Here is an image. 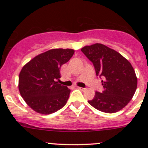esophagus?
<instances>
[{"label":"esophagus","instance_id":"esophagus-1","mask_svg":"<svg viewBox=\"0 0 148 148\" xmlns=\"http://www.w3.org/2000/svg\"><path fill=\"white\" fill-rule=\"evenodd\" d=\"M78 88H79V90H82V91H84L85 90H86V88H81V87H78Z\"/></svg>","mask_w":148,"mask_h":148}]
</instances>
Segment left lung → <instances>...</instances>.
I'll use <instances>...</instances> for the list:
<instances>
[{"label":"left lung","instance_id":"obj_1","mask_svg":"<svg viewBox=\"0 0 148 148\" xmlns=\"http://www.w3.org/2000/svg\"><path fill=\"white\" fill-rule=\"evenodd\" d=\"M81 51L92 62L97 76L103 79L102 92H96L88 103L107 113L118 112L127 106L137 88V78L130 62L102 44L86 46Z\"/></svg>","mask_w":148,"mask_h":148}]
</instances>
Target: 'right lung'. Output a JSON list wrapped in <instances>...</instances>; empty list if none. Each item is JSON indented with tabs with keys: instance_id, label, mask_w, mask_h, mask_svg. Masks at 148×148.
Listing matches in <instances>:
<instances>
[{
	"instance_id": "1",
	"label": "right lung",
	"mask_w": 148,
	"mask_h": 148,
	"mask_svg": "<svg viewBox=\"0 0 148 148\" xmlns=\"http://www.w3.org/2000/svg\"><path fill=\"white\" fill-rule=\"evenodd\" d=\"M73 49H54L25 64L18 76V90L27 104L37 113L51 114L62 108L70 90L58 84L60 69L74 55Z\"/></svg>"
}]
</instances>
